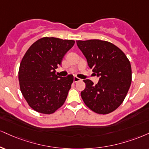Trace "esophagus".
Wrapping results in <instances>:
<instances>
[{
    "label": "esophagus",
    "mask_w": 149,
    "mask_h": 149,
    "mask_svg": "<svg viewBox=\"0 0 149 149\" xmlns=\"http://www.w3.org/2000/svg\"><path fill=\"white\" fill-rule=\"evenodd\" d=\"M80 81V79L79 78H78V77L75 76L74 78H73V82H79Z\"/></svg>",
    "instance_id": "esophagus-1"
}]
</instances>
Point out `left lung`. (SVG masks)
<instances>
[{"label": "left lung", "mask_w": 149, "mask_h": 149, "mask_svg": "<svg viewBox=\"0 0 149 149\" xmlns=\"http://www.w3.org/2000/svg\"><path fill=\"white\" fill-rule=\"evenodd\" d=\"M92 71L99 77L94 85L84 80L81 92L84 103L93 112L106 114L120 106L126 98L132 81L130 61L125 53L112 43L100 39L76 41Z\"/></svg>", "instance_id": "1"}]
</instances>
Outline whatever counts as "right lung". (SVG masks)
<instances>
[{
  "label": "right lung",
  "instance_id": "add662e5",
  "mask_svg": "<svg viewBox=\"0 0 149 149\" xmlns=\"http://www.w3.org/2000/svg\"><path fill=\"white\" fill-rule=\"evenodd\" d=\"M74 44L73 40L45 37L33 43L25 53L19 70V85L34 110L51 114L63 105L73 76H58L55 69Z\"/></svg>",
  "mask_w": 149,
  "mask_h": 149
}]
</instances>
